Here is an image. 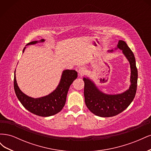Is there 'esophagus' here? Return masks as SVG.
<instances>
[{"label": "esophagus", "instance_id": "34e87169", "mask_svg": "<svg viewBox=\"0 0 151 151\" xmlns=\"http://www.w3.org/2000/svg\"><path fill=\"white\" fill-rule=\"evenodd\" d=\"M79 75L80 76H84L86 73V68L84 67H79Z\"/></svg>", "mask_w": 151, "mask_h": 151}]
</instances>
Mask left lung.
<instances>
[{
    "instance_id": "8db88e82",
    "label": "left lung",
    "mask_w": 151,
    "mask_h": 151,
    "mask_svg": "<svg viewBox=\"0 0 151 151\" xmlns=\"http://www.w3.org/2000/svg\"><path fill=\"white\" fill-rule=\"evenodd\" d=\"M118 48L123 50L130 64L131 85L129 89L119 94H105L98 90L89 79H83L85 103L91 112L99 116L111 117L122 113L130 104L136 94L138 72L134 55L124 41L118 42Z\"/></svg>"
}]
</instances>
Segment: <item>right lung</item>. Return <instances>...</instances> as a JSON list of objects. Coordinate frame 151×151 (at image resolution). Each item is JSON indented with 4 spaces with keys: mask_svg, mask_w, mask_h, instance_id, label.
<instances>
[{
    "mask_svg": "<svg viewBox=\"0 0 151 151\" xmlns=\"http://www.w3.org/2000/svg\"><path fill=\"white\" fill-rule=\"evenodd\" d=\"M44 41L42 39L40 42H42ZM37 42V41H33L26 45H33ZM25 48L26 47L23 49V52ZM77 77V72L76 70H64L62 75L60 84L57 89L51 94L39 98L29 97L22 92L17 86L15 73L14 78V88L18 99L26 109L35 115L40 116H50L60 112L64 106L68 89Z\"/></svg>",
    "mask_w": 151,
    "mask_h": 151,
    "instance_id": "right-lung-1",
    "label": "right lung"
}]
</instances>
